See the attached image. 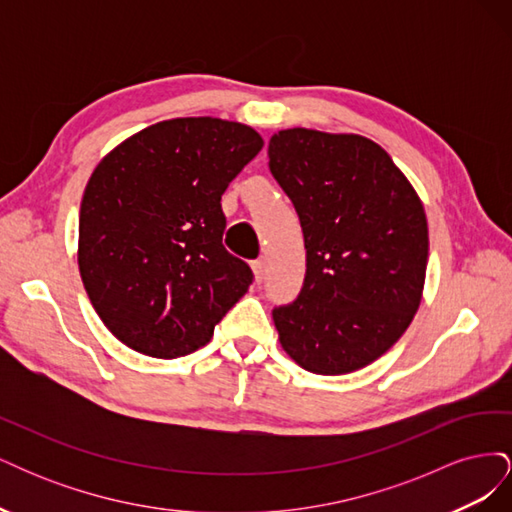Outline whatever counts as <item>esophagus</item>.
Listing matches in <instances>:
<instances>
[{"label":"esophagus","mask_w":512,"mask_h":512,"mask_svg":"<svg viewBox=\"0 0 512 512\" xmlns=\"http://www.w3.org/2000/svg\"><path fill=\"white\" fill-rule=\"evenodd\" d=\"M252 271H254V282L260 284L262 280H265V260H254L252 262Z\"/></svg>","instance_id":"34e87169"}]
</instances>
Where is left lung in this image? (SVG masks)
Masks as SVG:
<instances>
[{
    "label": "left lung",
    "mask_w": 512,
    "mask_h": 512,
    "mask_svg": "<svg viewBox=\"0 0 512 512\" xmlns=\"http://www.w3.org/2000/svg\"><path fill=\"white\" fill-rule=\"evenodd\" d=\"M269 168L299 213L307 250L297 301L273 309L284 352L322 376L374 363L423 299L421 198L389 153L361 134L280 130L269 141Z\"/></svg>",
    "instance_id": "obj_1"
}]
</instances>
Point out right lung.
I'll return each mask as SVG.
<instances>
[{"label":"right lung","mask_w":512,"mask_h":512,"mask_svg":"<svg viewBox=\"0 0 512 512\" xmlns=\"http://www.w3.org/2000/svg\"><path fill=\"white\" fill-rule=\"evenodd\" d=\"M265 141L245 123L177 117L132 134L91 173L79 215V271L121 344L175 359L209 344L252 284L222 245V194Z\"/></svg>","instance_id":"right-lung-1"}]
</instances>
